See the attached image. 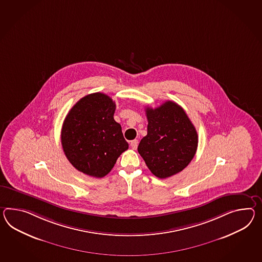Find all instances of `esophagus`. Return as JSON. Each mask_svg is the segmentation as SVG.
Segmentation results:
<instances>
[{
  "label": "esophagus",
  "instance_id": "34e87169",
  "mask_svg": "<svg viewBox=\"0 0 262 262\" xmlns=\"http://www.w3.org/2000/svg\"><path fill=\"white\" fill-rule=\"evenodd\" d=\"M130 146H132V148L133 149H136L137 147H138V140H133L130 142Z\"/></svg>",
  "mask_w": 262,
  "mask_h": 262
}]
</instances>
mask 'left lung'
<instances>
[{
	"mask_svg": "<svg viewBox=\"0 0 262 262\" xmlns=\"http://www.w3.org/2000/svg\"><path fill=\"white\" fill-rule=\"evenodd\" d=\"M147 134L138 152L156 177L166 179L182 171L195 156L198 134L184 108L173 101L146 108Z\"/></svg>",
	"mask_w": 262,
	"mask_h": 262,
	"instance_id": "left-lung-1",
	"label": "left lung"
}]
</instances>
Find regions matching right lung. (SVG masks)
Wrapping results in <instances>:
<instances>
[{
  "label": "right lung",
  "instance_id": "1",
  "mask_svg": "<svg viewBox=\"0 0 262 262\" xmlns=\"http://www.w3.org/2000/svg\"><path fill=\"white\" fill-rule=\"evenodd\" d=\"M115 103L102 93L84 96L71 108L61 128L64 154L78 171L102 178L128 148L120 124L115 122Z\"/></svg>",
  "mask_w": 262,
  "mask_h": 262
}]
</instances>
